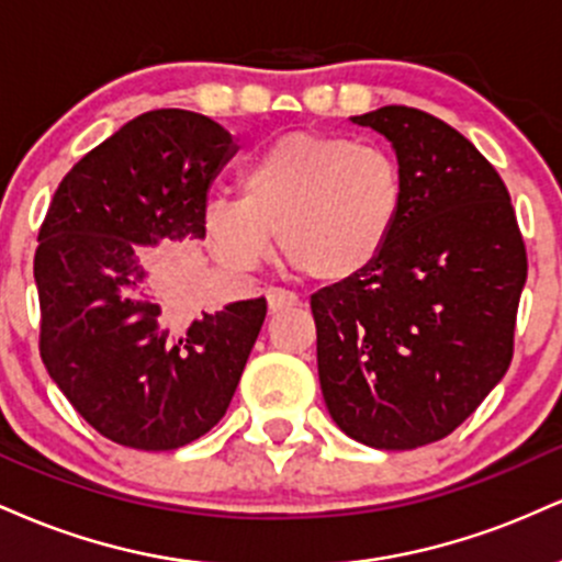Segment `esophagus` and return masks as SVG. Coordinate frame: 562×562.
Wrapping results in <instances>:
<instances>
[{
    "label": "esophagus",
    "instance_id": "obj_1",
    "mask_svg": "<svg viewBox=\"0 0 562 562\" xmlns=\"http://www.w3.org/2000/svg\"><path fill=\"white\" fill-rule=\"evenodd\" d=\"M267 303H269V314H277V312H282V308L301 306V299L295 293H290V290L267 288Z\"/></svg>",
    "mask_w": 562,
    "mask_h": 562
}]
</instances>
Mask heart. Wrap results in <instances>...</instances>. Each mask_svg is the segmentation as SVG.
I'll return each instance as SVG.
<instances>
[{
  "label": "heart",
  "mask_w": 562,
  "mask_h": 562,
  "mask_svg": "<svg viewBox=\"0 0 562 562\" xmlns=\"http://www.w3.org/2000/svg\"><path fill=\"white\" fill-rule=\"evenodd\" d=\"M404 171L389 150L340 134L288 132L240 169V198L203 205V232L224 267L254 269L269 240L319 282L364 274L404 214Z\"/></svg>",
  "instance_id": "obj_1"
}]
</instances>
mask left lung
<instances>
[{
	"instance_id": "left-lung-1",
	"label": "left lung",
	"mask_w": 562,
	"mask_h": 562,
	"mask_svg": "<svg viewBox=\"0 0 562 562\" xmlns=\"http://www.w3.org/2000/svg\"><path fill=\"white\" fill-rule=\"evenodd\" d=\"M404 171V214L364 274L312 295L327 412L353 441L417 449L479 409L513 362L526 245L470 139L417 108L353 115Z\"/></svg>"
}]
</instances>
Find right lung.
<instances>
[{
	"mask_svg": "<svg viewBox=\"0 0 562 562\" xmlns=\"http://www.w3.org/2000/svg\"><path fill=\"white\" fill-rule=\"evenodd\" d=\"M235 142L209 115L142 113L55 190L34 256L38 353L97 434L169 451L222 420L267 299L182 319V299L142 248L192 259L203 205Z\"/></svg>",
	"mask_w": 562,
	"mask_h": 562,
	"instance_id": "add662e5",
	"label": "right lung"
}]
</instances>
